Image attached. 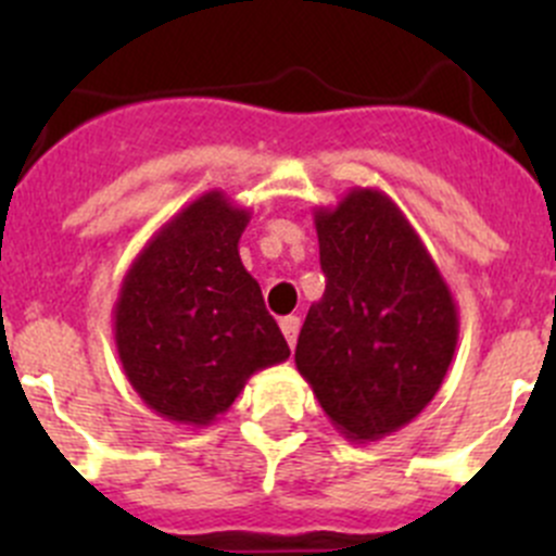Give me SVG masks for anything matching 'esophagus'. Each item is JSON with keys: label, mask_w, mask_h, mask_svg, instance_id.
Wrapping results in <instances>:
<instances>
[{"label": "esophagus", "mask_w": 556, "mask_h": 556, "mask_svg": "<svg viewBox=\"0 0 556 556\" xmlns=\"http://www.w3.org/2000/svg\"><path fill=\"white\" fill-rule=\"evenodd\" d=\"M279 328H282L285 339H288L290 350L295 346V341H299V330H301V319L299 317H285L282 323H279Z\"/></svg>", "instance_id": "esophagus-1"}]
</instances>
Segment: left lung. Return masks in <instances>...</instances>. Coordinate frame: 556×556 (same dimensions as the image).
<instances>
[{"instance_id":"1","label":"left lung","mask_w":556,"mask_h":556,"mask_svg":"<svg viewBox=\"0 0 556 556\" xmlns=\"http://www.w3.org/2000/svg\"><path fill=\"white\" fill-rule=\"evenodd\" d=\"M328 277L295 346V368L344 439L379 441L422 414L457 350L454 295L433 255L377 188L314 210Z\"/></svg>"}]
</instances>
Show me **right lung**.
<instances>
[{"label":"right lung","instance_id":"obj_1","mask_svg":"<svg viewBox=\"0 0 556 556\" xmlns=\"http://www.w3.org/2000/svg\"><path fill=\"white\" fill-rule=\"evenodd\" d=\"M252 212L206 190L139 250L112 306L117 357L137 395L174 425L206 428L252 374L290 357L239 257Z\"/></svg>","mask_w":556,"mask_h":556}]
</instances>
